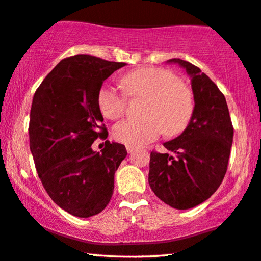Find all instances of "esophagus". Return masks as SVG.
Returning <instances> with one entry per match:
<instances>
[{"instance_id":"1","label":"esophagus","mask_w":261,"mask_h":261,"mask_svg":"<svg viewBox=\"0 0 261 261\" xmlns=\"http://www.w3.org/2000/svg\"><path fill=\"white\" fill-rule=\"evenodd\" d=\"M136 149H137V146H135V145H126V150H127V152H129V153L134 152Z\"/></svg>"}]
</instances>
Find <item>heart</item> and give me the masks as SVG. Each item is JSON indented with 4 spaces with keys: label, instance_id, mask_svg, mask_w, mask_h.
<instances>
[{
    "label": "heart",
    "instance_id": "obj_1",
    "mask_svg": "<svg viewBox=\"0 0 261 261\" xmlns=\"http://www.w3.org/2000/svg\"><path fill=\"white\" fill-rule=\"evenodd\" d=\"M122 86L131 99L144 98L142 119L123 120L113 127L116 141L127 145H143L155 141L164 131L176 136L188 126L195 101L190 87L169 69L141 67L122 78ZM125 94L104 85L98 92V106L105 118L119 119L126 111Z\"/></svg>",
    "mask_w": 261,
    "mask_h": 261
}]
</instances>
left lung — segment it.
Returning a JSON list of instances; mask_svg holds the SVG:
<instances>
[{
  "label": "left lung",
  "mask_w": 261,
  "mask_h": 261,
  "mask_svg": "<svg viewBox=\"0 0 261 261\" xmlns=\"http://www.w3.org/2000/svg\"><path fill=\"white\" fill-rule=\"evenodd\" d=\"M192 76L195 108L178 137L164 143L169 152L150 153L149 185L172 208L189 209L216 192L225 177L234 129L226 98L199 67L170 59Z\"/></svg>",
  "instance_id": "1"
}]
</instances>
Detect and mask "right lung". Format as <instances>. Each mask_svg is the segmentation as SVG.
Returning <instances> with one entry per match:
<instances>
[{"mask_svg":"<svg viewBox=\"0 0 261 261\" xmlns=\"http://www.w3.org/2000/svg\"><path fill=\"white\" fill-rule=\"evenodd\" d=\"M125 65L87 54L66 58L33 98L28 131L36 171L50 199L78 218L97 215L109 204L115 172L126 157L119 143L105 141L100 152L91 146L108 137L99 90Z\"/></svg>","mask_w":261,"mask_h":261,"instance_id":"obj_1","label":"right lung"}]
</instances>
